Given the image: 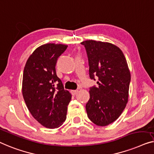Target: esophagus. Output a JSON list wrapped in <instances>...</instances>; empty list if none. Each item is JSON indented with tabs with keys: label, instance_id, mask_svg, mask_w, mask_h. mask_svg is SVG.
I'll use <instances>...</instances> for the list:
<instances>
[{
	"label": "esophagus",
	"instance_id": "1",
	"mask_svg": "<svg viewBox=\"0 0 154 154\" xmlns=\"http://www.w3.org/2000/svg\"><path fill=\"white\" fill-rule=\"evenodd\" d=\"M78 92V90H72L71 91V94H72L73 96H75L77 94Z\"/></svg>",
	"mask_w": 154,
	"mask_h": 154
}]
</instances>
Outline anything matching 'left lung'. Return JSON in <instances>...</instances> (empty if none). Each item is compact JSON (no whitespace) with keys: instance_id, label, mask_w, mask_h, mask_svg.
<instances>
[{"instance_id":"8db88e82","label":"left lung","mask_w":154,"mask_h":154,"mask_svg":"<svg viewBox=\"0 0 154 154\" xmlns=\"http://www.w3.org/2000/svg\"><path fill=\"white\" fill-rule=\"evenodd\" d=\"M81 44L86 51L89 77L98 79V86L90 88L86 112L93 123L105 126L117 119L126 106L131 72L123 53L115 45L95 40Z\"/></svg>"}]
</instances>
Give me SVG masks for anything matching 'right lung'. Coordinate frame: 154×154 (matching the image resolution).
Instances as JSON below:
<instances>
[{"label":"right lung","mask_w":154,"mask_h":154,"mask_svg":"<svg viewBox=\"0 0 154 154\" xmlns=\"http://www.w3.org/2000/svg\"><path fill=\"white\" fill-rule=\"evenodd\" d=\"M68 46L43 45L30 56L24 67L22 94L32 116L43 126L56 128L66 119L71 94L57 77L56 65Z\"/></svg>","instance_id":"add662e5"}]
</instances>
